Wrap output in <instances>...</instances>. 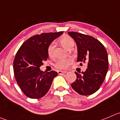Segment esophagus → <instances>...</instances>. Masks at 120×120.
I'll return each mask as SVG.
<instances>
[{
	"instance_id": "esophagus-1",
	"label": "esophagus",
	"mask_w": 120,
	"mask_h": 120,
	"mask_svg": "<svg viewBox=\"0 0 120 120\" xmlns=\"http://www.w3.org/2000/svg\"><path fill=\"white\" fill-rule=\"evenodd\" d=\"M67 72V71H58V74H66Z\"/></svg>"
}]
</instances>
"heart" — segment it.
<instances>
[{
    "label": "heart",
    "mask_w": 120,
    "mask_h": 120,
    "mask_svg": "<svg viewBox=\"0 0 120 120\" xmlns=\"http://www.w3.org/2000/svg\"><path fill=\"white\" fill-rule=\"evenodd\" d=\"M60 43L61 45L64 46L67 49H69L70 48L74 47L75 45L74 41L69 36H65L60 39ZM55 45L54 42H52L51 44L48 47L47 52L48 54L50 57H52L54 54V49ZM72 62V59L71 58H67L64 59H59L56 62L55 64V67L56 68L59 69H66L68 67V66L70 65Z\"/></svg>",
    "instance_id": "b5f03b06"
}]
</instances>
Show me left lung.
Instances as JSON below:
<instances>
[{
    "label": "left lung",
    "instance_id": "8db88e82",
    "mask_svg": "<svg viewBox=\"0 0 120 120\" xmlns=\"http://www.w3.org/2000/svg\"><path fill=\"white\" fill-rule=\"evenodd\" d=\"M78 48L77 62L86 63L88 68L82 74L75 72L76 79L71 86L82 95L95 93L102 85L108 69L107 51L101 42L88 35L75 32H68Z\"/></svg>",
    "mask_w": 120,
    "mask_h": 120
}]
</instances>
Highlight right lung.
<instances>
[{
	"mask_svg": "<svg viewBox=\"0 0 120 120\" xmlns=\"http://www.w3.org/2000/svg\"><path fill=\"white\" fill-rule=\"evenodd\" d=\"M63 32L44 33L33 36L22 45L13 61V71L17 83L25 95L33 99L46 95L53 78L54 71L43 73L40 67L48 58V47Z\"/></svg>",
	"mask_w": 120,
	"mask_h": 120,
	"instance_id": "1",
	"label": "right lung"
}]
</instances>
